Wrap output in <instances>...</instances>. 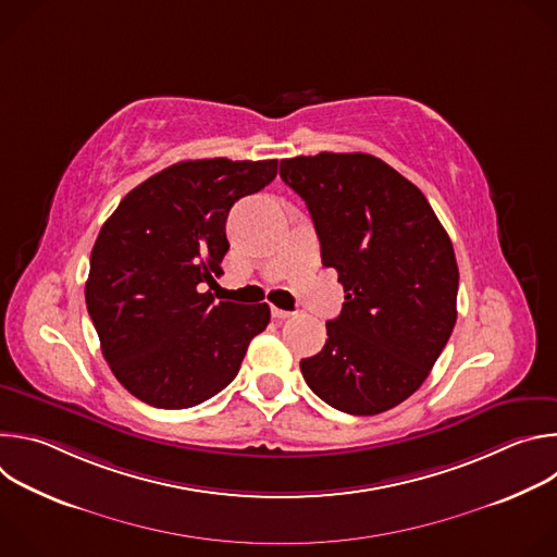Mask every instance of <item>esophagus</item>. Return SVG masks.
<instances>
[{"label": "esophagus", "mask_w": 557, "mask_h": 557, "mask_svg": "<svg viewBox=\"0 0 557 557\" xmlns=\"http://www.w3.org/2000/svg\"><path fill=\"white\" fill-rule=\"evenodd\" d=\"M271 314L275 317V320H288V317L293 314L290 310H282V308H277V306H271Z\"/></svg>", "instance_id": "34e87169"}]
</instances>
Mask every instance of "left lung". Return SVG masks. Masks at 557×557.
<instances>
[{
	"instance_id": "8db88e82",
	"label": "left lung",
	"mask_w": 557,
	"mask_h": 557,
	"mask_svg": "<svg viewBox=\"0 0 557 557\" xmlns=\"http://www.w3.org/2000/svg\"><path fill=\"white\" fill-rule=\"evenodd\" d=\"M280 176L306 202L322 262L346 293L322 352L299 361L308 387L357 417L404 404L456 324L447 231L421 189L370 153L286 158Z\"/></svg>"
}]
</instances>
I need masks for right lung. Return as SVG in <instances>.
I'll list each match as a JSON object with an SVG mask.
<instances>
[{
  "label": "right lung",
  "mask_w": 557,
  "mask_h": 557,
  "mask_svg": "<svg viewBox=\"0 0 557 557\" xmlns=\"http://www.w3.org/2000/svg\"><path fill=\"white\" fill-rule=\"evenodd\" d=\"M277 161H183L134 187L90 256L86 304L121 385L147 406L194 408L224 389L269 322V304L218 301L226 215Z\"/></svg>",
  "instance_id": "obj_1"
}]
</instances>
